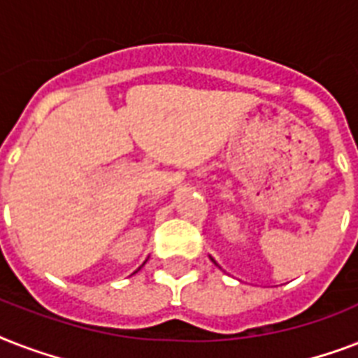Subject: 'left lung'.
<instances>
[{
    "instance_id": "left-lung-1",
    "label": "left lung",
    "mask_w": 358,
    "mask_h": 358,
    "mask_svg": "<svg viewBox=\"0 0 358 358\" xmlns=\"http://www.w3.org/2000/svg\"><path fill=\"white\" fill-rule=\"evenodd\" d=\"M212 260H213V258H212Z\"/></svg>"
}]
</instances>
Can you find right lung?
<instances>
[{
	"label": "right lung",
	"mask_w": 358,
	"mask_h": 358,
	"mask_svg": "<svg viewBox=\"0 0 358 358\" xmlns=\"http://www.w3.org/2000/svg\"><path fill=\"white\" fill-rule=\"evenodd\" d=\"M143 266H145V264H143ZM143 266H141V267H143ZM141 267H139V269H141ZM139 269H137V271H139ZM137 271H135V273H137Z\"/></svg>",
	"instance_id": "1"
}]
</instances>
